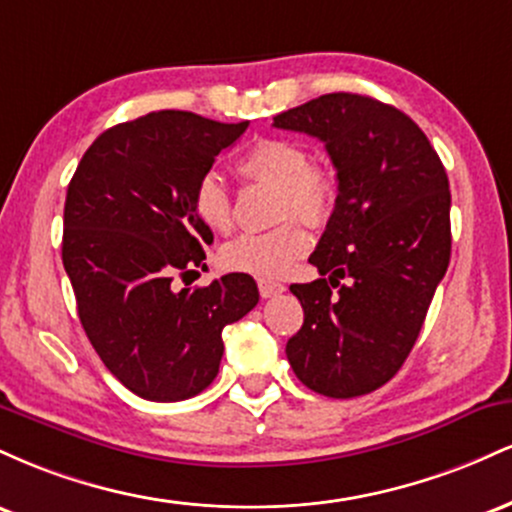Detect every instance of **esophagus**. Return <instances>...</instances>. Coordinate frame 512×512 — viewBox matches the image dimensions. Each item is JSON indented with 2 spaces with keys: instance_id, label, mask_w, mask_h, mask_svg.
<instances>
[{
  "instance_id": "1",
  "label": "esophagus",
  "mask_w": 512,
  "mask_h": 512,
  "mask_svg": "<svg viewBox=\"0 0 512 512\" xmlns=\"http://www.w3.org/2000/svg\"><path fill=\"white\" fill-rule=\"evenodd\" d=\"M257 289H260L262 298H274V296H279V293H284L286 286L279 284V281L260 279V281H257Z\"/></svg>"
}]
</instances>
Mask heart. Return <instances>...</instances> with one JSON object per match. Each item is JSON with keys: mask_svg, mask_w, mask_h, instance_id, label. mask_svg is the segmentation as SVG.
Instances as JSON below:
<instances>
[{"mask_svg": "<svg viewBox=\"0 0 512 512\" xmlns=\"http://www.w3.org/2000/svg\"><path fill=\"white\" fill-rule=\"evenodd\" d=\"M243 180L276 187V219H298L308 226H325L337 204V180L327 168L310 163L303 144L284 137H264L238 158ZM192 211L204 228L226 233L233 223V199L214 170L202 173L192 187ZM310 236L301 223L286 221L264 233H243L228 240L219 262L228 272L279 279L289 274L308 252Z\"/></svg>", "mask_w": 512, "mask_h": 512, "instance_id": "b5f03b06", "label": "heart"}]
</instances>
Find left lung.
Instances as JSON below:
<instances>
[{
  "label": "left lung",
  "mask_w": 512,
  "mask_h": 512,
  "mask_svg": "<svg viewBox=\"0 0 512 512\" xmlns=\"http://www.w3.org/2000/svg\"><path fill=\"white\" fill-rule=\"evenodd\" d=\"M274 127L320 139L339 182L310 255L320 279L291 286L305 317L286 356L313 392L368 395L407 361L450 264L448 175L409 115L358 93H327Z\"/></svg>",
  "instance_id": "1"
}]
</instances>
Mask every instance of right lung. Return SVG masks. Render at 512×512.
I'll use <instances>...</instances> for the list:
<instances>
[{
	"instance_id": "add662e5",
	"label": "right lung",
	"mask_w": 512,
	"mask_h": 512,
	"mask_svg": "<svg viewBox=\"0 0 512 512\" xmlns=\"http://www.w3.org/2000/svg\"><path fill=\"white\" fill-rule=\"evenodd\" d=\"M245 129L158 110L105 129L67 187L62 262L79 320L105 368L151 402L209 387L223 327L260 301L255 279L238 272L202 289L175 286L207 267L214 240L192 211V187Z\"/></svg>"
}]
</instances>
